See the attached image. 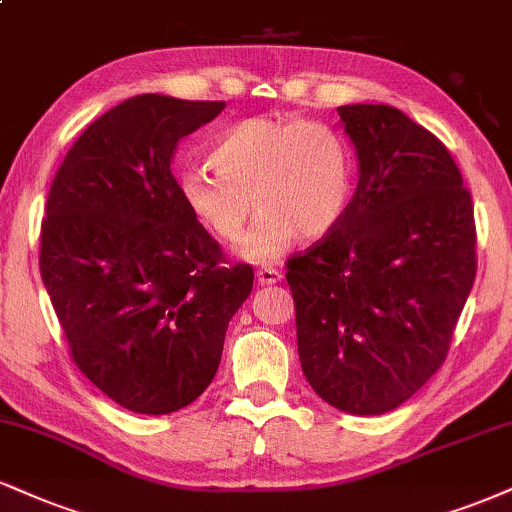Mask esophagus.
I'll list each match as a JSON object with an SVG mask.
<instances>
[{"label": "esophagus", "mask_w": 512, "mask_h": 512, "mask_svg": "<svg viewBox=\"0 0 512 512\" xmlns=\"http://www.w3.org/2000/svg\"><path fill=\"white\" fill-rule=\"evenodd\" d=\"M257 281H260L262 286H272V283L281 281V272L274 267H262L257 269Z\"/></svg>", "instance_id": "esophagus-1"}]
</instances>
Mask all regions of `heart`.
<instances>
[{
	"label": "heart",
	"instance_id": "obj_1",
	"mask_svg": "<svg viewBox=\"0 0 512 512\" xmlns=\"http://www.w3.org/2000/svg\"><path fill=\"white\" fill-rule=\"evenodd\" d=\"M190 169L178 193L197 224L221 243L243 238L252 207L260 212L243 245L255 264L279 260L303 236L334 233L355 193V152L338 128L310 119L252 116L229 128Z\"/></svg>",
	"mask_w": 512,
	"mask_h": 512
}]
</instances>
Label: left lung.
Returning <instances> with one entry per match:
<instances>
[{"instance_id":"obj_1","label":"left lung","mask_w":512,"mask_h":512,"mask_svg":"<svg viewBox=\"0 0 512 512\" xmlns=\"http://www.w3.org/2000/svg\"><path fill=\"white\" fill-rule=\"evenodd\" d=\"M357 188L334 233L288 260L303 374L350 415H384L443 365L477 274L451 152L389 104L338 107Z\"/></svg>"}]
</instances>
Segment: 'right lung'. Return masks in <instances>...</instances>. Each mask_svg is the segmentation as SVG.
Here are the masks:
<instances>
[{
    "label": "right lung",
    "mask_w": 512,
    "mask_h": 512,
    "mask_svg": "<svg viewBox=\"0 0 512 512\" xmlns=\"http://www.w3.org/2000/svg\"><path fill=\"white\" fill-rule=\"evenodd\" d=\"M226 102L138 95L92 121L54 176L40 272L80 372L121 408L169 415L212 384L250 264L183 205L178 140Z\"/></svg>",
    "instance_id": "1"
}]
</instances>
